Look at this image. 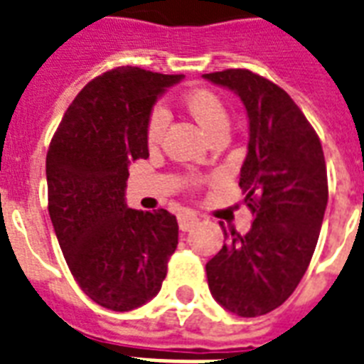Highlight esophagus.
<instances>
[{
  "instance_id": "34e87169",
  "label": "esophagus",
  "mask_w": 364,
  "mask_h": 364,
  "mask_svg": "<svg viewBox=\"0 0 364 364\" xmlns=\"http://www.w3.org/2000/svg\"><path fill=\"white\" fill-rule=\"evenodd\" d=\"M197 222H199V216L196 213H191V210H186V213L178 214V228L182 232H190Z\"/></svg>"
}]
</instances>
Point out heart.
<instances>
[{"mask_svg":"<svg viewBox=\"0 0 364 364\" xmlns=\"http://www.w3.org/2000/svg\"><path fill=\"white\" fill-rule=\"evenodd\" d=\"M184 108L191 114V117L205 129V131L214 136L216 132L228 131L230 119H228L226 104L222 102L218 95L207 89H196V91L188 92L184 97ZM168 115L163 108H156L151 112L150 121H148V142L157 144L161 140L163 132L167 129Z\"/></svg>","mask_w":364,"mask_h":364,"instance_id":"1","label":"heart"}]
</instances>
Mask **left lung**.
<instances>
[{
    "mask_svg": "<svg viewBox=\"0 0 364 364\" xmlns=\"http://www.w3.org/2000/svg\"><path fill=\"white\" fill-rule=\"evenodd\" d=\"M235 92L249 117V146L239 186L252 210L245 235L228 233L207 262L210 294L239 317L279 308L308 269L328 201L326 165L315 131L294 100L249 70L205 74Z\"/></svg>",
    "mask_w": 364,
    "mask_h": 364,
    "instance_id": "obj_1",
    "label": "left lung"
}]
</instances>
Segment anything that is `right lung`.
<instances>
[{
  "label": "right lung",
  "instance_id": "obj_1",
  "mask_svg": "<svg viewBox=\"0 0 364 364\" xmlns=\"http://www.w3.org/2000/svg\"><path fill=\"white\" fill-rule=\"evenodd\" d=\"M184 75L121 66L87 83L47 151L49 216L70 272L92 302L131 311L161 290L176 216L127 205L129 167L146 159L157 98Z\"/></svg>",
  "mask_w": 364,
  "mask_h": 364
}]
</instances>
